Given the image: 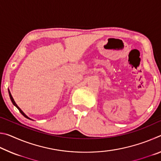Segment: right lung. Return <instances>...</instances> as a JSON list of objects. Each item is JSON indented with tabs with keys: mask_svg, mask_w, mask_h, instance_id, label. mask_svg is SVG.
I'll return each mask as SVG.
<instances>
[{
	"mask_svg": "<svg viewBox=\"0 0 161 161\" xmlns=\"http://www.w3.org/2000/svg\"><path fill=\"white\" fill-rule=\"evenodd\" d=\"M8 92H9V96H10V100H11V102H12V103H13V104L15 106V107L18 108V109L19 110V111H20V112L23 114V115L25 117V118H27V119H31V120H32V119H31L30 118V117H28V116L26 115V114L23 112V111H22L21 109H20V108L18 107V106L17 105V103H15V102L14 101V99H13V97H12V95H11V94H10V91H8Z\"/></svg>",
	"mask_w": 161,
	"mask_h": 161,
	"instance_id": "right-lung-1",
	"label": "right lung"
}]
</instances>
